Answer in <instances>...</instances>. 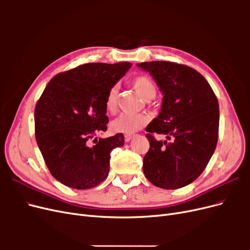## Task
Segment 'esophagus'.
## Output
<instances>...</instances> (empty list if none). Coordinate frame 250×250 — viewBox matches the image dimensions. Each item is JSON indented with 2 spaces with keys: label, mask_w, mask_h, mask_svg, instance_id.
Masks as SVG:
<instances>
[{
  "label": "esophagus",
  "mask_w": 250,
  "mask_h": 250,
  "mask_svg": "<svg viewBox=\"0 0 250 250\" xmlns=\"http://www.w3.org/2000/svg\"><path fill=\"white\" fill-rule=\"evenodd\" d=\"M133 137L134 134H125V142H129Z\"/></svg>",
  "instance_id": "obj_1"
}]
</instances>
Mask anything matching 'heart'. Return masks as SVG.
Returning <instances> with one entry per match:
<instances>
[{
    "label": "heart",
    "mask_w": 250,
    "mask_h": 250,
    "mask_svg": "<svg viewBox=\"0 0 250 250\" xmlns=\"http://www.w3.org/2000/svg\"><path fill=\"white\" fill-rule=\"evenodd\" d=\"M131 85L146 101L152 100L156 95L154 82L145 75L135 76L131 80ZM119 88L117 85L111 86L105 98V108L110 113H115L118 108ZM148 117L144 113H122L110 123L112 131L125 134H132L140 130L148 123Z\"/></svg>",
    "instance_id": "obj_1"
}]
</instances>
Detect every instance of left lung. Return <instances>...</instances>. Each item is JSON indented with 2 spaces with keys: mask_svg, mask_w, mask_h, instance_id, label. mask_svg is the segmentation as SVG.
Listing matches in <instances>:
<instances>
[{
  "mask_svg": "<svg viewBox=\"0 0 250 250\" xmlns=\"http://www.w3.org/2000/svg\"><path fill=\"white\" fill-rule=\"evenodd\" d=\"M164 94L162 109L147 127L150 148L143 171L154 186L175 190L206 169L217 146L219 103L208 82L192 67L171 62H142ZM164 134L168 141L153 134Z\"/></svg>",
  "mask_w": 250,
  "mask_h": 250,
  "instance_id": "1",
  "label": "left lung"
}]
</instances>
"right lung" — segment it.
Instances as JSON below:
<instances>
[{"instance_id":"1","label":"right lung","mask_w":250,"mask_h":250,"mask_svg":"<svg viewBox=\"0 0 250 250\" xmlns=\"http://www.w3.org/2000/svg\"><path fill=\"white\" fill-rule=\"evenodd\" d=\"M131 63L92 62L53 77L36 103L35 139L52 176L62 185L86 190L109 172L112 149L124 135L95 138L106 131L105 98Z\"/></svg>"}]
</instances>
